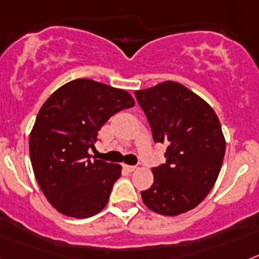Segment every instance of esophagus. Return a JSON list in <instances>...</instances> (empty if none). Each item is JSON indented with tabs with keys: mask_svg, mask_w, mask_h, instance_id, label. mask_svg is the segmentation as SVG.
Segmentation results:
<instances>
[{
	"mask_svg": "<svg viewBox=\"0 0 259 259\" xmlns=\"http://www.w3.org/2000/svg\"><path fill=\"white\" fill-rule=\"evenodd\" d=\"M123 168H125L126 171H129V172H134V171L137 170L136 166H129V164H123Z\"/></svg>",
	"mask_w": 259,
	"mask_h": 259,
	"instance_id": "esophagus-1",
	"label": "esophagus"
}]
</instances>
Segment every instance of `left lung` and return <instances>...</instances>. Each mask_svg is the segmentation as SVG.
Returning <instances> with one entry per match:
<instances>
[{
    "label": "left lung",
    "instance_id": "obj_1",
    "mask_svg": "<svg viewBox=\"0 0 259 259\" xmlns=\"http://www.w3.org/2000/svg\"><path fill=\"white\" fill-rule=\"evenodd\" d=\"M153 138L167 143L166 164L153 168L143 203L163 216L193 209L213 188L225 155V137L212 106L177 81L136 91Z\"/></svg>",
    "mask_w": 259,
    "mask_h": 259
}]
</instances>
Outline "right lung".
<instances>
[{
    "instance_id": "obj_1",
    "label": "right lung",
    "mask_w": 259,
    "mask_h": 259,
    "mask_svg": "<svg viewBox=\"0 0 259 259\" xmlns=\"http://www.w3.org/2000/svg\"><path fill=\"white\" fill-rule=\"evenodd\" d=\"M125 89L76 79L52 93L39 110L29 138L30 159L43 195L62 214L95 216L105 208L122 167L91 159L101 126L134 106Z\"/></svg>"
}]
</instances>
